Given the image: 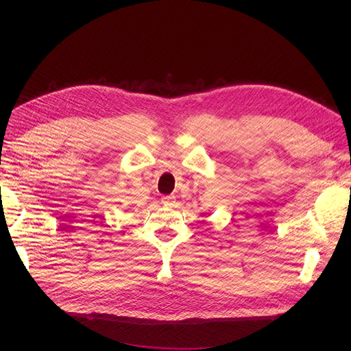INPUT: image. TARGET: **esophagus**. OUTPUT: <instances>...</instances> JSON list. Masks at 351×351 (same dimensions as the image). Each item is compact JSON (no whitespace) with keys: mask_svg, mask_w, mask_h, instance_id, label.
Listing matches in <instances>:
<instances>
[{"mask_svg":"<svg viewBox=\"0 0 351 351\" xmlns=\"http://www.w3.org/2000/svg\"><path fill=\"white\" fill-rule=\"evenodd\" d=\"M173 202H175V196H173V195L162 196V204H163L165 206H171V205H173Z\"/></svg>","mask_w":351,"mask_h":351,"instance_id":"esophagus-1","label":"esophagus"}]
</instances>
